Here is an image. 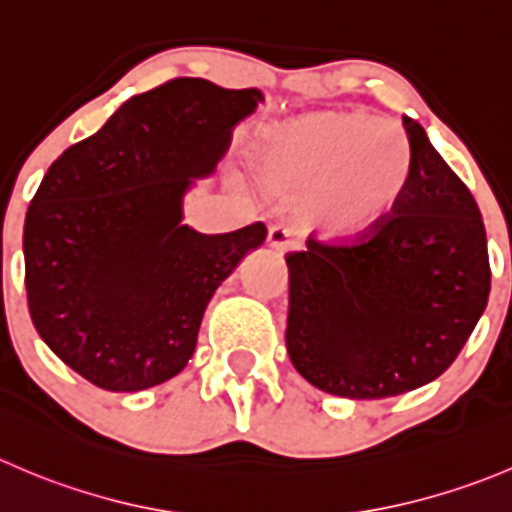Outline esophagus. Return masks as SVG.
I'll use <instances>...</instances> for the list:
<instances>
[{
    "instance_id": "obj_1",
    "label": "esophagus",
    "mask_w": 512,
    "mask_h": 512,
    "mask_svg": "<svg viewBox=\"0 0 512 512\" xmlns=\"http://www.w3.org/2000/svg\"><path fill=\"white\" fill-rule=\"evenodd\" d=\"M267 247H272L275 252H290L297 247V240L285 225H272L267 232Z\"/></svg>"
}]
</instances>
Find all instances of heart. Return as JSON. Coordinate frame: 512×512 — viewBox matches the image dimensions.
I'll return each mask as SVG.
<instances>
[{
  "mask_svg": "<svg viewBox=\"0 0 512 512\" xmlns=\"http://www.w3.org/2000/svg\"><path fill=\"white\" fill-rule=\"evenodd\" d=\"M257 172L275 192L300 195L302 225L345 240L398 210L413 177V147L393 119L320 109L272 127Z\"/></svg>",
  "mask_w": 512,
  "mask_h": 512,
  "instance_id": "obj_1",
  "label": "heart"
}]
</instances>
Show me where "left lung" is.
<instances>
[{"label": "left lung", "instance_id": "left-lung-1", "mask_svg": "<svg viewBox=\"0 0 512 512\" xmlns=\"http://www.w3.org/2000/svg\"><path fill=\"white\" fill-rule=\"evenodd\" d=\"M413 177L398 210L350 242L307 240L285 255V342L310 385L380 400L443 375L490 295L485 225L465 182L403 117Z\"/></svg>", "mask_w": 512, "mask_h": 512}]
</instances>
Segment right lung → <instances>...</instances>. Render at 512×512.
Segmentation results:
<instances>
[{
    "instance_id": "obj_1",
    "label": "right lung",
    "mask_w": 512,
    "mask_h": 512,
    "mask_svg": "<svg viewBox=\"0 0 512 512\" xmlns=\"http://www.w3.org/2000/svg\"><path fill=\"white\" fill-rule=\"evenodd\" d=\"M260 89L177 77L127 99L64 150L24 220L29 315L49 350L92 385L137 393L190 362L202 315L262 222L225 235L182 225L192 180L215 172Z\"/></svg>"
}]
</instances>
